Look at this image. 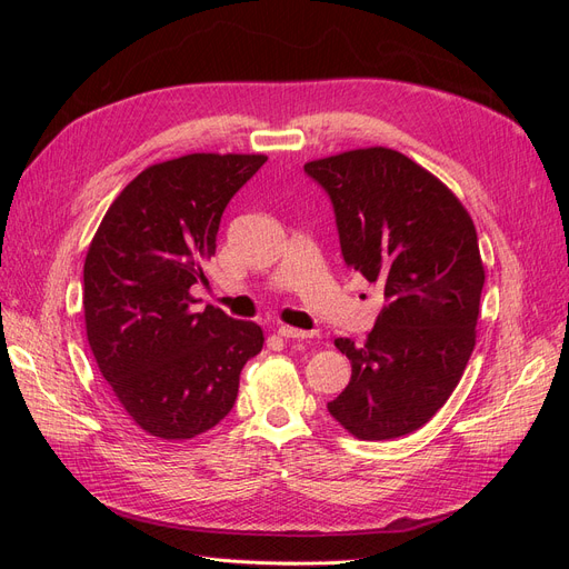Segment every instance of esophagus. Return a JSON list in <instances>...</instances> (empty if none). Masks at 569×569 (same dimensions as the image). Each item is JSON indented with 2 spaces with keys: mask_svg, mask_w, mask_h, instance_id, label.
<instances>
[{
  "mask_svg": "<svg viewBox=\"0 0 569 569\" xmlns=\"http://www.w3.org/2000/svg\"><path fill=\"white\" fill-rule=\"evenodd\" d=\"M278 335H280L282 339H306V337H308V332L297 330V327H289V325H280V327H278Z\"/></svg>",
  "mask_w": 569,
  "mask_h": 569,
  "instance_id": "obj_1",
  "label": "esophagus"
}]
</instances>
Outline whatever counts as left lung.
<instances>
[{
    "label": "left lung",
    "mask_w": 569,
    "mask_h": 569,
    "mask_svg": "<svg viewBox=\"0 0 569 569\" xmlns=\"http://www.w3.org/2000/svg\"><path fill=\"white\" fill-rule=\"evenodd\" d=\"M303 170L330 194L343 261L385 289L366 343L335 339L351 382L327 410L363 441L416 432L449 401L475 349L485 287L475 222L439 178L387 147Z\"/></svg>",
    "instance_id": "obj_1"
}]
</instances>
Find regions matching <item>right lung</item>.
Returning <instances> with one entry per match:
<instances>
[{"label": "right lung", "instance_id": "obj_1", "mask_svg": "<svg viewBox=\"0 0 569 569\" xmlns=\"http://www.w3.org/2000/svg\"><path fill=\"white\" fill-rule=\"evenodd\" d=\"M263 153H187L144 168L88 249L82 308L99 372L147 435L182 441L234 406L239 372L263 349L256 322L194 311L220 218Z\"/></svg>", "mask_w": 569, "mask_h": 569}]
</instances>
